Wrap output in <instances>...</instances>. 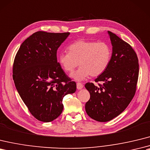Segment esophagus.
Instances as JSON below:
<instances>
[{
	"mask_svg": "<svg viewBox=\"0 0 150 150\" xmlns=\"http://www.w3.org/2000/svg\"><path fill=\"white\" fill-rule=\"evenodd\" d=\"M83 87V85L82 84V83H80V82H78L77 83H76V88H77L78 89H82Z\"/></svg>",
	"mask_w": 150,
	"mask_h": 150,
	"instance_id": "obj_1",
	"label": "esophagus"
}]
</instances>
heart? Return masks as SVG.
<instances>
[{
  "instance_id": "b5f03b06",
  "label": "heart",
  "mask_w": 150,
  "mask_h": 150,
  "mask_svg": "<svg viewBox=\"0 0 150 150\" xmlns=\"http://www.w3.org/2000/svg\"><path fill=\"white\" fill-rule=\"evenodd\" d=\"M68 49V52L59 55V62L68 74L74 72L79 63L81 67L72 75L76 81L102 74L112 57V48L105 42L81 39L69 45Z\"/></svg>"
}]
</instances>
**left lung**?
Masks as SVG:
<instances>
[{"label":"left lung","mask_w":150,"mask_h":150,"mask_svg":"<svg viewBox=\"0 0 150 150\" xmlns=\"http://www.w3.org/2000/svg\"><path fill=\"white\" fill-rule=\"evenodd\" d=\"M108 33L112 45L110 64L95 80L98 85L93 82L85 85L90 93L86 111L100 122L112 120L129 105L136 91L139 71L137 55L132 47L113 33Z\"/></svg>","instance_id":"left-lung-1"}]
</instances>
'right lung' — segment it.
Returning <instances> with one entry per match:
<instances>
[{"label": "right lung", "mask_w": 150, "mask_h": 150, "mask_svg": "<svg viewBox=\"0 0 150 150\" xmlns=\"http://www.w3.org/2000/svg\"><path fill=\"white\" fill-rule=\"evenodd\" d=\"M69 34L38 31L23 41L14 59L17 91L30 114L43 122L60 116L64 96L76 91V83L57 60L58 48Z\"/></svg>", "instance_id": "obj_1"}]
</instances>
